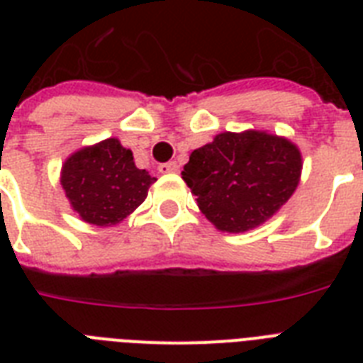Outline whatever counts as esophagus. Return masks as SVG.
Returning <instances> with one entry per match:
<instances>
[{"instance_id":"1","label":"esophagus","mask_w":363,"mask_h":363,"mask_svg":"<svg viewBox=\"0 0 363 363\" xmlns=\"http://www.w3.org/2000/svg\"><path fill=\"white\" fill-rule=\"evenodd\" d=\"M158 171L162 175H169V173H177L179 171V165H177V162H167V164L160 165Z\"/></svg>"}]
</instances>
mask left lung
Here are the masks:
<instances>
[{
  "mask_svg": "<svg viewBox=\"0 0 363 363\" xmlns=\"http://www.w3.org/2000/svg\"><path fill=\"white\" fill-rule=\"evenodd\" d=\"M303 160L286 137L224 131L190 154L182 181L220 232L241 233L269 220L299 184Z\"/></svg>",
  "mask_w": 363,
  "mask_h": 363,
  "instance_id": "obj_1",
  "label": "left lung"
}]
</instances>
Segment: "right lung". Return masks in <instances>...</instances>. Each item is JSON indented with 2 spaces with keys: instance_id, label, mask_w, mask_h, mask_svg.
Returning <instances> with one entry per match:
<instances>
[{
  "instance_id": "add662e5",
  "label": "right lung",
  "mask_w": 363,
  "mask_h": 363,
  "mask_svg": "<svg viewBox=\"0 0 363 363\" xmlns=\"http://www.w3.org/2000/svg\"><path fill=\"white\" fill-rule=\"evenodd\" d=\"M156 177L139 169L130 148L116 137L82 147L65 160L60 184L82 222L107 228L121 224L145 201Z\"/></svg>"
}]
</instances>
